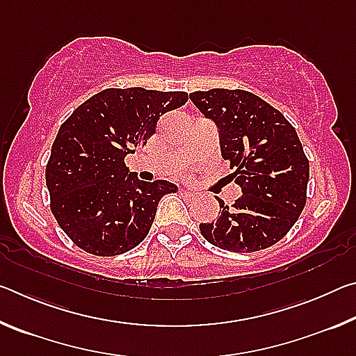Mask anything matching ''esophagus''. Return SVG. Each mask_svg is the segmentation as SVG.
Segmentation results:
<instances>
[{"mask_svg": "<svg viewBox=\"0 0 356 356\" xmlns=\"http://www.w3.org/2000/svg\"><path fill=\"white\" fill-rule=\"evenodd\" d=\"M180 195H182V197H185V200H195V197H196V193L186 191V190L180 191Z\"/></svg>", "mask_w": 356, "mask_h": 356, "instance_id": "34e87169", "label": "esophagus"}]
</instances>
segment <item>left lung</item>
<instances>
[{
  "mask_svg": "<svg viewBox=\"0 0 356 356\" xmlns=\"http://www.w3.org/2000/svg\"><path fill=\"white\" fill-rule=\"evenodd\" d=\"M190 100L220 131L222 159L243 195L232 207L201 222L202 237L221 250L254 252L286 236L306 204L309 161L297 131L267 102L242 89H210Z\"/></svg>",
  "mask_w": 356,
  "mask_h": 356,
  "instance_id": "obj_1",
  "label": "left lung"
}]
</instances>
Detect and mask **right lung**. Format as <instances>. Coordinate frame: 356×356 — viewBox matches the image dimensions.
Returning a JSON list of instances; mask_svg holds the SVG:
<instances>
[{"instance_id":"add662e5","label":"right lung","mask_w":356,"mask_h":356,"mask_svg":"<svg viewBox=\"0 0 356 356\" xmlns=\"http://www.w3.org/2000/svg\"><path fill=\"white\" fill-rule=\"evenodd\" d=\"M186 100V92L105 89L59 127L45 180L51 212L76 246L94 256H116L146 238L160 200L177 185L143 182L124 159L155 134L161 114Z\"/></svg>"}]
</instances>
